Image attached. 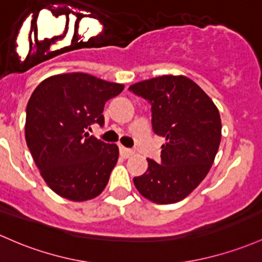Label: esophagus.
<instances>
[{
	"instance_id": "obj_1",
	"label": "esophagus",
	"mask_w": 262,
	"mask_h": 262,
	"mask_svg": "<svg viewBox=\"0 0 262 262\" xmlns=\"http://www.w3.org/2000/svg\"><path fill=\"white\" fill-rule=\"evenodd\" d=\"M119 153L122 155L123 158H129L130 155L134 154V151L132 150V149H128L125 148V146H119Z\"/></svg>"
}]
</instances>
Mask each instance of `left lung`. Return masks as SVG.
I'll return each mask as SVG.
<instances>
[{"mask_svg": "<svg viewBox=\"0 0 262 262\" xmlns=\"http://www.w3.org/2000/svg\"><path fill=\"white\" fill-rule=\"evenodd\" d=\"M129 91L151 104V124L165 138L162 162L134 178L138 191L157 204L185 199L210 170L221 140L219 109L194 80L160 76L132 84Z\"/></svg>", "mask_w": 262, "mask_h": 262, "instance_id": "left-lung-1", "label": "left lung"}]
</instances>
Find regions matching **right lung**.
I'll return each mask as SVG.
<instances>
[{
	"label": "right lung",
	"instance_id": "obj_1",
	"mask_svg": "<svg viewBox=\"0 0 262 262\" xmlns=\"http://www.w3.org/2000/svg\"><path fill=\"white\" fill-rule=\"evenodd\" d=\"M124 85L88 73L54 74L34 89L26 109L25 137L46 184L71 201L97 198L107 186L119 157L117 144L91 137L103 125L105 102Z\"/></svg>",
	"mask_w": 262,
	"mask_h": 262
}]
</instances>
